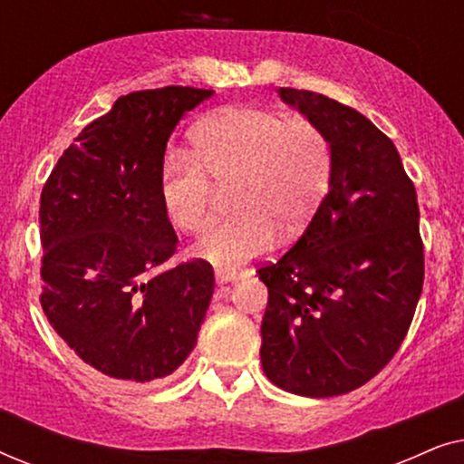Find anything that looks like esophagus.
Instances as JSON below:
<instances>
[{"label":"esophagus","instance_id":"obj_1","mask_svg":"<svg viewBox=\"0 0 464 464\" xmlns=\"http://www.w3.org/2000/svg\"><path fill=\"white\" fill-rule=\"evenodd\" d=\"M215 281H218V285L234 283V281H238V275H234V272H221V270H218V272H215Z\"/></svg>","mask_w":464,"mask_h":464}]
</instances>
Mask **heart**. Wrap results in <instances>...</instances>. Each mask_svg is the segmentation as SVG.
<instances>
[{
  "mask_svg": "<svg viewBox=\"0 0 464 464\" xmlns=\"http://www.w3.org/2000/svg\"><path fill=\"white\" fill-rule=\"evenodd\" d=\"M325 132L306 118L259 107H232L192 132V156L170 154L160 200L170 224L200 234L211 221L213 187L227 186L232 218L211 227L196 253L218 270H237L283 238L300 234L332 183Z\"/></svg>",
  "mask_w": 464,
  "mask_h": 464,
  "instance_id": "b5f03b06",
  "label": "heart"
}]
</instances>
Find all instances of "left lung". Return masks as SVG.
Returning <instances> with one entry per match:
<instances>
[{"label": "left lung", "instance_id": "1", "mask_svg": "<svg viewBox=\"0 0 464 464\" xmlns=\"http://www.w3.org/2000/svg\"><path fill=\"white\" fill-rule=\"evenodd\" d=\"M278 97L325 132L334 170L297 243L257 270L259 357L278 389L325 399L370 382L401 346L424 281L420 211L397 148L363 113L310 91Z\"/></svg>", "mask_w": 464, "mask_h": 464}]
</instances>
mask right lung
Instances as JSON below:
<instances>
[{
    "mask_svg": "<svg viewBox=\"0 0 464 464\" xmlns=\"http://www.w3.org/2000/svg\"><path fill=\"white\" fill-rule=\"evenodd\" d=\"M211 97L189 86L120 97L69 145L42 189V308L107 378H167L198 340L213 268L205 259L164 268L179 240L160 177L170 132Z\"/></svg>",
    "mask_w": 464,
    "mask_h": 464,
    "instance_id": "1",
    "label": "right lung"
}]
</instances>
